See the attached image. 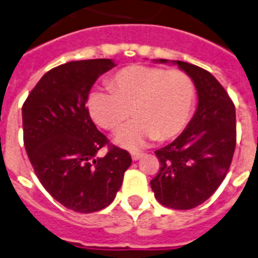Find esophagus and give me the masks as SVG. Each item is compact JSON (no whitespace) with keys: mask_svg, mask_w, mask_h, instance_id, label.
I'll return each mask as SVG.
<instances>
[{"mask_svg":"<svg viewBox=\"0 0 258 258\" xmlns=\"http://www.w3.org/2000/svg\"><path fill=\"white\" fill-rule=\"evenodd\" d=\"M142 156H143L142 152H131V158H133V160H139Z\"/></svg>","mask_w":258,"mask_h":258,"instance_id":"1","label":"esophagus"}]
</instances>
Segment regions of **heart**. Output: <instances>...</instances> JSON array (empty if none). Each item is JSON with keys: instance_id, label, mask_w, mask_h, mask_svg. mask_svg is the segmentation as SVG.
<instances>
[{"instance_id": "obj_1", "label": "heart", "mask_w": 258, "mask_h": 258, "mask_svg": "<svg viewBox=\"0 0 258 258\" xmlns=\"http://www.w3.org/2000/svg\"><path fill=\"white\" fill-rule=\"evenodd\" d=\"M111 91L96 90L87 110L96 124L115 131L133 114L136 119L115 135L123 147H142L151 139L168 140L187 125L195 104V83L181 70L133 64L110 78Z\"/></svg>"}]
</instances>
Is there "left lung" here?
<instances>
[{
  "label": "left lung",
  "mask_w": 258,
  "mask_h": 258,
  "mask_svg": "<svg viewBox=\"0 0 258 258\" xmlns=\"http://www.w3.org/2000/svg\"><path fill=\"white\" fill-rule=\"evenodd\" d=\"M175 63L194 81L199 103L183 133L155 151L160 169L151 188L164 207L192 209L208 200L227 176L236 148V110L209 71L181 60Z\"/></svg>",
  "instance_id": "8db88e82"
}]
</instances>
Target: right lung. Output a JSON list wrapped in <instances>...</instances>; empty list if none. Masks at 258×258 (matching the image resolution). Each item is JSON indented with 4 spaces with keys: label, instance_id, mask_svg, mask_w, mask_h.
Here are the masks:
<instances>
[{
    "label": "right lung",
    "instance_id": "obj_1",
    "mask_svg": "<svg viewBox=\"0 0 258 258\" xmlns=\"http://www.w3.org/2000/svg\"><path fill=\"white\" fill-rule=\"evenodd\" d=\"M112 59L73 60L47 71L22 106L24 144L34 172L56 202L79 213L112 203L133 159L111 144L90 118L86 102ZM108 146L103 158L96 156Z\"/></svg>",
    "mask_w": 258,
    "mask_h": 258
}]
</instances>
